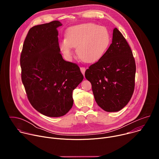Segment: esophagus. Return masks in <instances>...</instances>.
Masks as SVG:
<instances>
[{
	"label": "esophagus",
	"mask_w": 159,
	"mask_h": 159,
	"mask_svg": "<svg viewBox=\"0 0 159 159\" xmlns=\"http://www.w3.org/2000/svg\"><path fill=\"white\" fill-rule=\"evenodd\" d=\"M80 71H81V72L82 73V74L84 75L85 72V68L84 67V66H81V67H80Z\"/></svg>",
	"instance_id": "1"
}]
</instances>
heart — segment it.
<instances>
[{
  "instance_id": "1",
  "label": "heart",
  "mask_w": 159,
  "mask_h": 159,
  "mask_svg": "<svg viewBox=\"0 0 159 159\" xmlns=\"http://www.w3.org/2000/svg\"><path fill=\"white\" fill-rule=\"evenodd\" d=\"M107 30L93 23H84L68 28L65 39L61 41L60 48L63 55L70 58L73 48L77 47L80 59L87 63L99 60L106 52L110 43Z\"/></svg>"
}]
</instances>
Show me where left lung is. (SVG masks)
<instances>
[{
    "label": "left lung",
    "mask_w": 159,
    "mask_h": 159,
    "mask_svg": "<svg viewBox=\"0 0 159 159\" xmlns=\"http://www.w3.org/2000/svg\"><path fill=\"white\" fill-rule=\"evenodd\" d=\"M135 60L121 33L113 30L112 43L104 55L85 72L95 100L107 112H116L129 101L134 89Z\"/></svg>",
    "instance_id": "obj_1"
}]
</instances>
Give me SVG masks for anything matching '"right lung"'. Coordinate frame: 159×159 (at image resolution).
<instances>
[{
  "label": "right lung",
  "mask_w": 159,
  "mask_h": 159,
  "mask_svg": "<svg viewBox=\"0 0 159 159\" xmlns=\"http://www.w3.org/2000/svg\"><path fill=\"white\" fill-rule=\"evenodd\" d=\"M58 20L31 28L20 54L21 79L32 106L49 117L62 116L74 103L72 92L84 76L77 64L64 60L59 47Z\"/></svg>",
  "instance_id": "1"
}]
</instances>
